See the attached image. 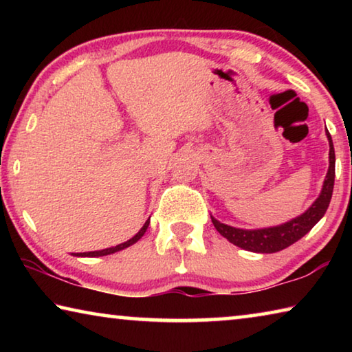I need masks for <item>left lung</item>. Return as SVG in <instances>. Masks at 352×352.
<instances>
[{"label":"left lung","mask_w":352,"mask_h":352,"mask_svg":"<svg viewBox=\"0 0 352 352\" xmlns=\"http://www.w3.org/2000/svg\"><path fill=\"white\" fill-rule=\"evenodd\" d=\"M326 136L327 141H329V168H327V174L324 177L323 186H321L320 195L305 212L285 223L256 230L236 228V226L219 222L216 217L211 216L212 223L219 233L233 245L253 253L281 252V250L290 247L292 243L300 241L302 236H306L320 222V219L324 216L332 197L333 178H336V152H333L332 138L327 130Z\"/></svg>","instance_id":"left-lung-1"}]
</instances>
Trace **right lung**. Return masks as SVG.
I'll return each mask as SVG.
<instances>
[{
    "label": "right lung",
    "mask_w": 352,
    "mask_h": 352,
    "mask_svg": "<svg viewBox=\"0 0 352 352\" xmlns=\"http://www.w3.org/2000/svg\"><path fill=\"white\" fill-rule=\"evenodd\" d=\"M151 223V217L146 220V223L142 225V228L136 233L132 239H129L127 242H122L119 243L116 247H110V248H104V250H98V252H87V253H73V256H79V258H99V256H107V254H111V253H116V252H121V250L127 248L130 245H133V243L138 242L144 233L147 231V226Z\"/></svg>",
    "instance_id": "add662e5"
}]
</instances>
